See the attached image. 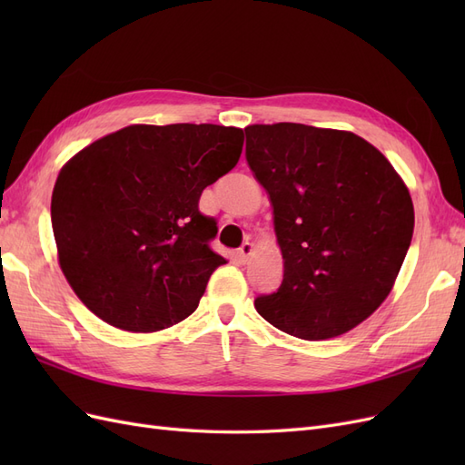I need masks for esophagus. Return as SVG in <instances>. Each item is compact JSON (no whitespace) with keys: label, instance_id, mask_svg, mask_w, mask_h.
<instances>
[{"label":"esophagus","instance_id":"esophagus-1","mask_svg":"<svg viewBox=\"0 0 465 465\" xmlns=\"http://www.w3.org/2000/svg\"><path fill=\"white\" fill-rule=\"evenodd\" d=\"M252 254H254V244H252V242H244L241 248H238V262H241V263H248Z\"/></svg>","mask_w":465,"mask_h":465}]
</instances>
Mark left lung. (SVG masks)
Listing matches in <instances>:
<instances>
[{
  "mask_svg": "<svg viewBox=\"0 0 465 465\" xmlns=\"http://www.w3.org/2000/svg\"><path fill=\"white\" fill-rule=\"evenodd\" d=\"M246 161L273 207L283 281L254 301L289 335L353 330L390 294L413 236V202L362 137L281 122L248 125Z\"/></svg>",
  "mask_w": 465,
  "mask_h": 465,
  "instance_id": "obj_1",
  "label": "left lung"
}]
</instances>
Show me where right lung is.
Returning <instances> with one entry per match:
<instances>
[{
    "label": "right lung",
    "instance_id": "right-lung-1",
    "mask_svg": "<svg viewBox=\"0 0 465 465\" xmlns=\"http://www.w3.org/2000/svg\"><path fill=\"white\" fill-rule=\"evenodd\" d=\"M244 132L215 124L128 125L69 161L52 193V229L69 285L125 331L188 318L224 258L202 192L241 159Z\"/></svg>",
    "mask_w": 465,
    "mask_h": 465
}]
</instances>
